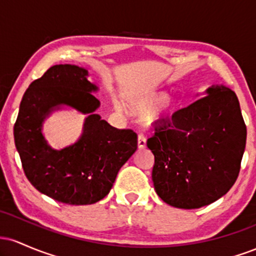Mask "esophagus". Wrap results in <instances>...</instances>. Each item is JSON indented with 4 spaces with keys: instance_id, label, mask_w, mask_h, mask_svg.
<instances>
[{
    "instance_id": "esophagus-1",
    "label": "esophagus",
    "mask_w": 256,
    "mask_h": 256,
    "mask_svg": "<svg viewBox=\"0 0 256 256\" xmlns=\"http://www.w3.org/2000/svg\"><path fill=\"white\" fill-rule=\"evenodd\" d=\"M138 148L140 149H144L146 146V138L144 137V134H138Z\"/></svg>"
}]
</instances>
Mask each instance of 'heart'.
Instances as JSON below:
<instances>
[{"label": "heart", "instance_id": "1", "mask_svg": "<svg viewBox=\"0 0 256 256\" xmlns=\"http://www.w3.org/2000/svg\"><path fill=\"white\" fill-rule=\"evenodd\" d=\"M167 98H168V95L165 91H148V92L137 94V95H132L131 98H128V107L134 113L146 116L165 103L161 112L164 114H168L173 112L176 106L173 101L166 102Z\"/></svg>", "mask_w": 256, "mask_h": 256}]
</instances>
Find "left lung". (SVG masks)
<instances>
[{
  "label": "left lung",
  "instance_id": "obj_1",
  "mask_svg": "<svg viewBox=\"0 0 256 256\" xmlns=\"http://www.w3.org/2000/svg\"><path fill=\"white\" fill-rule=\"evenodd\" d=\"M246 140L236 94L210 88L204 98L158 122L146 142L155 158L152 178L158 198L183 210L213 204L238 177Z\"/></svg>",
  "mask_w": 256,
  "mask_h": 256
}]
</instances>
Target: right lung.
Masks as SVG:
<instances>
[{"label": "right lung", "mask_w": 256, "mask_h": 256, "mask_svg": "<svg viewBox=\"0 0 256 256\" xmlns=\"http://www.w3.org/2000/svg\"><path fill=\"white\" fill-rule=\"evenodd\" d=\"M88 71L74 64H55L30 84L14 124V140L26 178L40 192L67 204H92L108 195L119 170L137 149V134L116 128L94 112L98 86ZM66 104L90 116L74 145L54 151L42 132L45 116Z\"/></svg>", "instance_id": "1"}]
</instances>
